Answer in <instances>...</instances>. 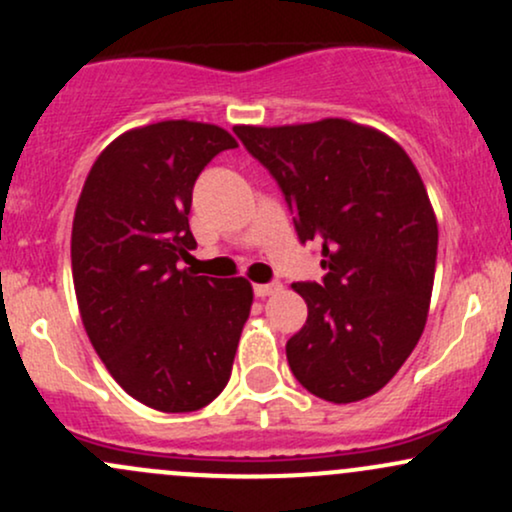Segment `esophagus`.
<instances>
[{
  "label": "esophagus",
  "mask_w": 512,
  "mask_h": 512,
  "mask_svg": "<svg viewBox=\"0 0 512 512\" xmlns=\"http://www.w3.org/2000/svg\"><path fill=\"white\" fill-rule=\"evenodd\" d=\"M279 289H281L279 281H272V284H255V286H252V291H255L257 298L272 296V293H276Z\"/></svg>",
  "instance_id": "1"
}]
</instances>
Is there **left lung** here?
<instances>
[{
    "label": "left lung",
    "mask_w": 512,
    "mask_h": 512,
    "mask_svg": "<svg viewBox=\"0 0 512 512\" xmlns=\"http://www.w3.org/2000/svg\"><path fill=\"white\" fill-rule=\"evenodd\" d=\"M289 204L298 240L322 243V281H298L308 320L286 342L291 373L334 404L366 399L426 327L438 226L419 170L378 129L330 120L233 127Z\"/></svg>",
    "instance_id": "8db88e82"
}]
</instances>
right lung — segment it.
I'll return each instance as SVG.
<instances>
[{"mask_svg": "<svg viewBox=\"0 0 512 512\" xmlns=\"http://www.w3.org/2000/svg\"><path fill=\"white\" fill-rule=\"evenodd\" d=\"M236 146L204 122L129 129L96 158L76 204L72 274L88 339L127 395L166 414L221 395L250 315L243 276L182 267L197 248L187 216L199 173Z\"/></svg>", "mask_w": 512, "mask_h": 512, "instance_id": "1", "label": "right lung"}]
</instances>
